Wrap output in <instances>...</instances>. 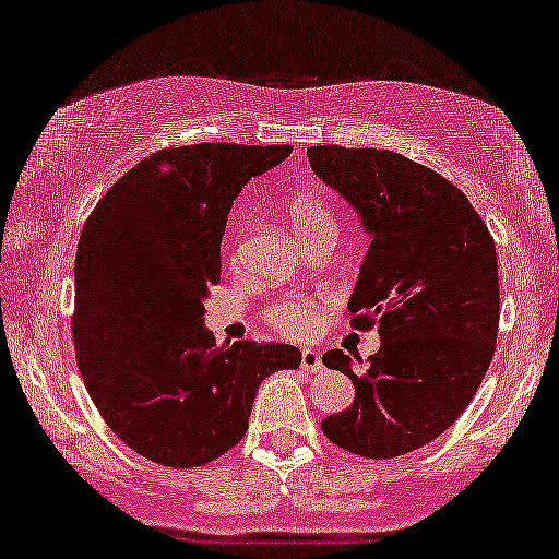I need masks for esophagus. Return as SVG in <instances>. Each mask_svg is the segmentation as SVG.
Here are the masks:
<instances>
[{"mask_svg": "<svg viewBox=\"0 0 559 559\" xmlns=\"http://www.w3.org/2000/svg\"><path fill=\"white\" fill-rule=\"evenodd\" d=\"M300 366H302V371L316 373L323 369V356H320V350H316V348H302Z\"/></svg>", "mask_w": 559, "mask_h": 559, "instance_id": "esophagus-1", "label": "esophagus"}]
</instances>
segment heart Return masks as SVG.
Listing matches in <instances>:
<instances>
[{
    "label": "heart",
    "mask_w": 559,
    "mask_h": 559,
    "mask_svg": "<svg viewBox=\"0 0 559 559\" xmlns=\"http://www.w3.org/2000/svg\"><path fill=\"white\" fill-rule=\"evenodd\" d=\"M287 216L300 239L316 231H323V228H333L335 231V213L331 205L325 203V198H320L318 193H297L289 198ZM266 318H270V323L277 325L280 331L305 335L316 328L318 312L316 305L302 300V297H285V300L274 302L272 308L266 310Z\"/></svg>",
    "instance_id": "1"
}]
</instances>
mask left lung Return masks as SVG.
<instances>
[{"mask_svg": "<svg viewBox=\"0 0 559 559\" xmlns=\"http://www.w3.org/2000/svg\"><path fill=\"white\" fill-rule=\"evenodd\" d=\"M308 159L371 239L348 310L381 338L364 371L338 348L323 356L356 386L354 404L325 417L323 432L373 461L412 453L463 415L493 358V239L453 182L404 155L320 144Z\"/></svg>", "mask_w": 559, "mask_h": 559, "instance_id": "obj_1", "label": "left lung"}]
</instances>
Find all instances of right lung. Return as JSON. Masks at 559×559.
I'll return each instance as SVG.
<instances>
[{
    "label": "right lung",
    "instance_id": "right-lung-1",
    "mask_svg": "<svg viewBox=\"0 0 559 559\" xmlns=\"http://www.w3.org/2000/svg\"><path fill=\"white\" fill-rule=\"evenodd\" d=\"M289 144L205 142L155 152L96 203L75 251L73 343L104 423L167 468L216 461L249 430L259 384L300 348L205 328L236 195Z\"/></svg>",
    "mask_w": 559,
    "mask_h": 559
}]
</instances>
